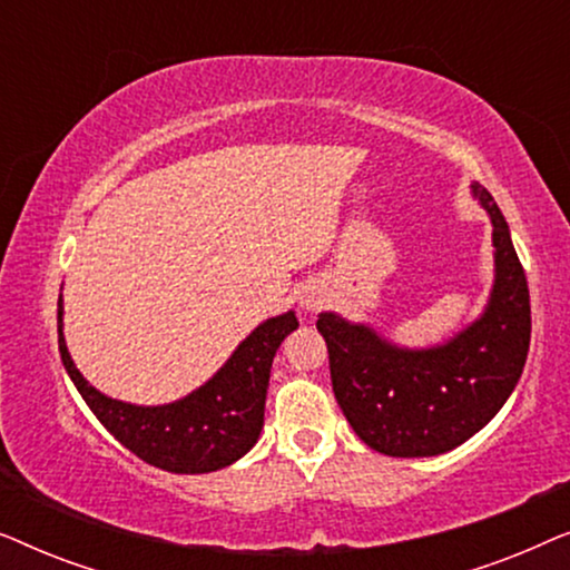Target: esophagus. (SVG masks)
<instances>
[{"label": "esophagus", "mask_w": 570, "mask_h": 570, "mask_svg": "<svg viewBox=\"0 0 570 570\" xmlns=\"http://www.w3.org/2000/svg\"><path fill=\"white\" fill-rule=\"evenodd\" d=\"M298 303L306 314H316V311H322L326 303H330V293H326L322 285H308L301 291Z\"/></svg>", "instance_id": "esophagus-1"}]
</instances>
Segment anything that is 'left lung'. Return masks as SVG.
<instances>
[{
	"instance_id": "8db88e82",
	"label": "left lung",
	"mask_w": 570,
	"mask_h": 570,
	"mask_svg": "<svg viewBox=\"0 0 570 570\" xmlns=\"http://www.w3.org/2000/svg\"><path fill=\"white\" fill-rule=\"evenodd\" d=\"M472 199L493 225V285L482 314L425 347L389 340L376 326L318 314L332 389L357 439L386 456H439L498 415L524 371L532 334L529 287L509 223L480 184Z\"/></svg>"
}]
</instances>
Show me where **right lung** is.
<instances>
[{"label": "right lung", "mask_w": 570, "mask_h": 570, "mask_svg": "<svg viewBox=\"0 0 570 570\" xmlns=\"http://www.w3.org/2000/svg\"><path fill=\"white\" fill-rule=\"evenodd\" d=\"M295 330V311L272 316L238 342L228 361L205 384L181 400L131 404L100 392L75 365L65 340V301L59 295L61 363L85 404L131 454L176 474L223 470L254 449L264 428L272 361L283 340Z\"/></svg>", "instance_id": "obj_1"}]
</instances>
